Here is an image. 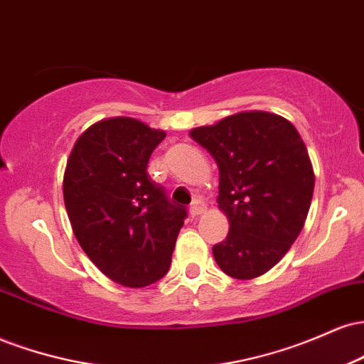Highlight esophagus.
Returning a JSON list of instances; mask_svg holds the SVG:
<instances>
[{"instance_id":"obj_1","label":"esophagus","mask_w":364,"mask_h":364,"mask_svg":"<svg viewBox=\"0 0 364 364\" xmlns=\"http://www.w3.org/2000/svg\"><path fill=\"white\" fill-rule=\"evenodd\" d=\"M205 208H207V205L202 202V200H195V202L191 203V207H190V214L193 217L200 215V214H203V212H205Z\"/></svg>"}]
</instances>
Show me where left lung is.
Instances as JSON below:
<instances>
[{"label": "left lung", "instance_id": "8db88e82", "mask_svg": "<svg viewBox=\"0 0 364 364\" xmlns=\"http://www.w3.org/2000/svg\"><path fill=\"white\" fill-rule=\"evenodd\" d=\"M219 166V208L229 232L212 253L224 274L255 279L269 272L301 232L315 174L304 141L287 119L237 112L190 132Z\"/></svg>", "mask_w": 364, "mask_h": 364}]
</instances>
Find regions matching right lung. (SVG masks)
I'll use <instances>...</instances> for the list:
<instances>
[{"instance_id": "right-lung-1", "label": "right lung", "mask_w": 364, "mask_h": 364, "mask_svg": "<svg viewBox=\"0 0 364 364\" xmlns=\"http://www.w3.org/2000/svg\"><path fill=\"white\" fill-rule=\"evenodd\" d=\"M166 133L139 119L92 124L75 141L63 196L75 237L104 275L145 287L168 274L186 208L147 173Z\"/></svg>"}]
</instances>
